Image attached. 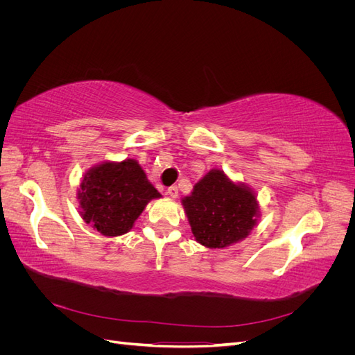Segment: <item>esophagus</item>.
Returning a JSON list of instances; mask_svg holds the SVG:
<instances>
[{
  "label": "esophagus",
  "mask_w": 355,
  "mask_h": 355,
  "mask_svg": "<svg viewBox=\"0 0 355 355\" xmlns=\"http://www.w3.org/2000/svg\"><path fill=\"white\" fill-rule=\"evenodd\" d=\"M178 194H179V189H178V187H176V185H173V187H168V188H167V196H170L171 198H176V197H178Z\"/></svg>",
  "instance_id": "obj_1"
}]
</instances>
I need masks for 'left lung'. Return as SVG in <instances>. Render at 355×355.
I'll use <instances>...</instances> for the list:
<instances>
[{
    "instance_id": "left-lung-1",
    "label": "left lung",
    "mask_w": 355,
    "mask_h": 355,
    "mask_svg": "<svg viewBox=\"0 0 355 355\" xmlns=\"http://www.w3.org/2000/svg\"><path fill=\"white\" fill-rule=\"evenodd\" d=\"M182 206L196 240L209 249H223L244 240L259 218L254 192L218 168L197 182Z\"/></svg>"
}]
</instances>
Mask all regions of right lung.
Here are the masks:
<instances>
[{"label": "right lung", "instance_id": "obj_1", "mask_svg": "<svg viewBox=\"0 0 355 355\" xmlns=\"http://www.w3.org/2000/svg\"><path fill=\"white\" fill-rule=\"evenodd\" d=\"M161 194L133 158L105 161L84 175L78 189L81 218L106 237L130 231L146 204Z\"/></svg>", "mask_w": 355, "mask_h": 355}]
</instances>
